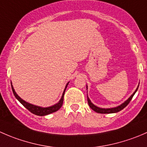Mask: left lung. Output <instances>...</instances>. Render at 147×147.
Returning <instances> with one entry per match:
<instances>
[{
  "mask_svg": "<svg viewBox=\"0 0 147 147\" xmlns=\"http://www.w3.org/2000/svg\"><path fill=\"white\" fill-rule=\"evenodd\" d=\"M138 87H139V85H138L137 88L136 89V90L134 91V92L132 94H131V96H130L129 97L128 99H127V100H126L125 102H124V103H122L121 105H120L119 106H117L116 107H113V108H107V109H105V108H100V107H98L95 106V105H94V104H92L90 101V100L89 99L88 96H87V102H88V105L90 107V108H91L92 110H94V112H97V113H100V114H111V113H116V112H119V111H121V109H124L125 107H127V105H128V104L129 103L130 101L131 100V99H132L133 96L134 95V94L136 93V92L138 90Z\"/></svg>",
  "mask_w": 147,
  "mask_h": 147,
  "instance_id": "left-lung-1",
  "label": "left lung"
}]
</instances>
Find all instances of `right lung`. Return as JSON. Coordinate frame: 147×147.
Listing matches in <instances>:
<instances>
[{"instance_id":"right-lung-1","label":"right lung","mask_w":147,"mask_h":147,"mask_svg":"<svg viewBox=\"0 0 147 147\" xmlns=\"http://www.w3.org/2000/svg\"><path fill=\"white\" fill-rule=\"evenodd\" d=\"M68 84H69V82H68L67 84H66V86H65L64 92H63V95H62V97L61 99H60V101L57 102V104H55V105H53V106L51 107H41L36 106V105H32V104H30L27 102L24 101L23 99L20 98V97L16 94V91H15L13 85H12V83H11V87H12V90H13V94H14V96L16 97V98L17 99V100H18V101L20 102V103H21L22 105L26 108V109H28L30 112H32V114H34V115H38V116H45V115H50V114L53 113V112H57L58 109H60V107H61L62 105H63V98H64L65 92V90H66Z\"/></svg>"}]
</instances>
